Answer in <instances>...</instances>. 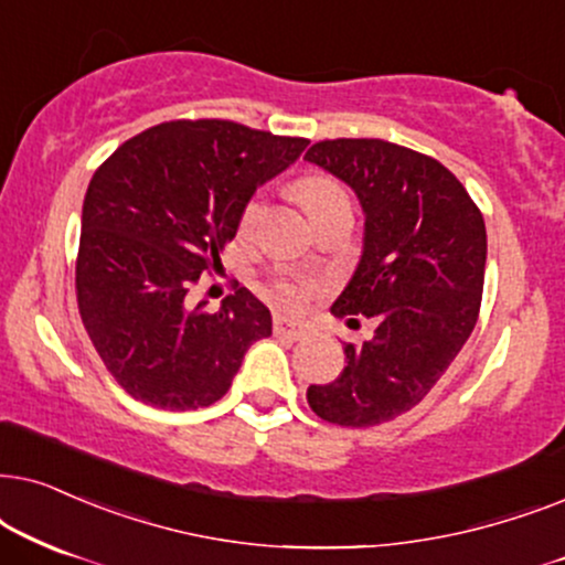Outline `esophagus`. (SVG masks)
<instances>
[{"label": "esophagus", "mask_w": 565, "mask_h": 565, "mask_svg": "<svg viewBox=\"0 0 565 565\" xmlns=\"http://www.w3.org/2000/svg\"><path fill=\"white\" fill-rule=\"evenodd\" d=\"M310 322L305 320H289V318H276L274 320V333L278 338H289V341H302L310 335Z\"/></svg>", "instance_id": "obj_1"}]
</instances>
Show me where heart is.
<instances>
[{
    "label": "heart",
    "instance_id": "b5f03b06",
    "mask_svg": "<svg viewBox=\"0 0 565 565\" xmlns=\"http://www.w3.org/2000/svg\"><path fill=\"white\" fill-rule=\"evenodd\" d=\"M297 195L305 204L307 212H310L312 222L320 220L322 214L333 212L338 206H351L345 188L328 175L302 178L297 183ZM260 214H263V199L260 195H253L243 209V216H239V230L250 232L255 227V222L260 220ZM274 297L287 305H297L307 297V287L302 281H297V278H278L274 284Z\"/></svg>",
    "mask_w": 565,
    "mask_h": 565
}]
</instances>
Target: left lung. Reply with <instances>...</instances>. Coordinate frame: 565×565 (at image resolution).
<instances>
[{"label": "left lung", "mask_w": 565, "mask_h": 565, "mask_svg": "<svg viewBox=\"0 0 565 565\" xmlns=\"http://www.w3.org/2000/svg\"><path fill=\"white\" fill-rule=\"evenodd\" d=\"M356 193L361 258L330 312L366 315L377 330L345 343V366L307 403L338 426H377L428 395L478 322L486 224L465 185L431 157L382 139H333L307 149Z\"/></svg>", "instance_id": "obj_1"}]
</instances>
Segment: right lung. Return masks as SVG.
Here are the masks:
<instances>
[{
	"mask_svg": "<svg viewBox=\"0 0 565 565\" xmlns=\"http://www.w3.org/2000/svg\"><path fill=\"white\" fill-rule=\"evenodd\" d=\"M307 139L232 120H170L120 145L82 204L77 302L103 364L137 401L195 411L232 387L245 351L270 335L245 287L206 312L188 302L237 235L253 193L299 160Z\"/></svg>",
	"mask_w": 565,
	"mask_h": 565,
	"instance_id": "right-lung-1",
	"label": "right lung"
}]
</instances>
